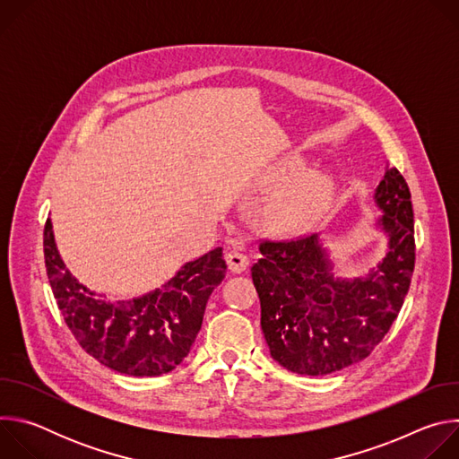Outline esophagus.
I'll list each match as a JSON object with an SVG mask.
<instances>
[{
    "instance_id": "1",
    "label": "esophagus",
    "mask_w": 459,
    "mask_h": 459,
    "mask_svg": "<svg viewBox=\"0 0 459 459\" xmlns=\"http://www.w3.org/2000/svg\"><path fill=\"white\" fill-rule=\"evenodd\" d=\"M225 257H227V265H229L230 273L241 274L243 271H247V267H248V255L243 254L241 250H229Z\"/></svg>"
}]
</instances>
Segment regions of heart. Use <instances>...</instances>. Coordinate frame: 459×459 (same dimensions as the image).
Returning <instances> with one entry per match:
<instances>
[{"label":"heart","instance_id":"b5f03b06","mask_svg":"<svg viewBox=\"0 0 459 459\" xmlns=\"http://www.w3.org/2000/svg\"><path fill=\"white\" fill-rule=\"evenodd\" d=\"M294 170V165H285L278 172V178H283ZM331 198V183L319 174H307L299 178L280 198L276 205L278 221L285 229H301L326 209Z\"/></svg>","mask_w":459,"mask_h":459}]
</instances>
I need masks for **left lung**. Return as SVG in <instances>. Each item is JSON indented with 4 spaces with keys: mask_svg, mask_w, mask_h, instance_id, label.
Returning <instances> with one entry per match:
<instances>
[{
    "mask_svg": "<svg viewBox=\"0 0 459 459\" xmlns=\"http://www.w3.org/2000/svg\"><path fill=\"white\" fill-rule=\"evenodd\" d=\"M377 225L388 236L381 264L363 278L340 280L317 234L264 239L252 265L261 329L271 356L290 372L325 376L367 358L390 331L411 287L416 261L411 190L386 167L376 194Z\"/></svg>",
    "mask_w": 459,
    "mask_h": 459,
    "instance_id": "left-lung-1",
    "label": "left lung"
}]
</instances>
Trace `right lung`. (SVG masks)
I'll return each mask as SVG.
<instances>
[{"label": "right lung", "mask_w": 459, "mask_h": 459, "mask_svg": "<svg viewBox=\"0 0 459 459\" xmlns=\"http://www.w3.org/2000/svg\"><path fill=\"white\" fill-rule=\"evenodd\" d=\"M43 252L52 294L76 342L101 365L128 376H161L188 356L207 301L227 274L218 247L188 261L161 289L134 299L105 301L65 267L50 220L43 230Z\"/></svg>", "instance_id": "add662e5"}]
</instances>
